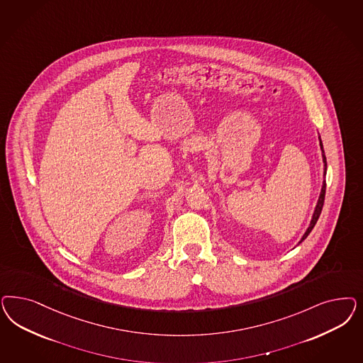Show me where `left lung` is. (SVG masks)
Returning a JSON list of instances; mask_svg holds the SVG:
<instances>
[{
  "mask_svg": "<svg viewBox=\"0 0 363 363\" xmlns=\"http://www.w3.org/2000/svg\"><path fill=\"white\" fill-rule=\"evenodd\" d=\"M319 145H320V151H322V160H323V175H326V171H328V162H326V156H325V150H323V144H322V140H320V136H319ZM325 194H326V182L323 180L322 189H320L319 198H318V201H316L315 210H314V213H313L311 222H310V224H308V227H307L306 233H304L303 236H302V239L299 240V243H302L304 239L308 236V234L311 233V230L314 228V225H315L316 222H318V219H319V215H320L322 208H323V203H325ZM299 243H298V245H299Z\"/></svg>",
  "mask_w": 363,
  "mask_h": 363,
  "instance_id": "left-lung-1",
  "label": "left lung"
}]
</instances>
